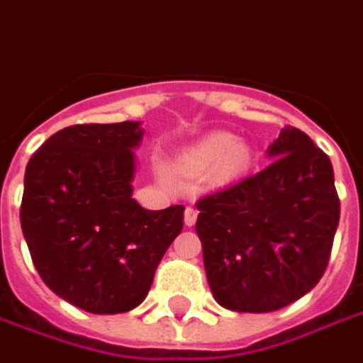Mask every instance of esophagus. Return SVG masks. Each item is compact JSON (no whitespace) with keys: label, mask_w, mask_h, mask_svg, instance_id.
<instances>
[{"label":"esophagus","mask_w":363,"mask_h":363,"mask_svg":"<svg viewBox=\"0 0 363 363\" xmlns=\"http://www.w3.org/2000/svg\"><path fill=\"white\" fill-rule=\"evenodd\" d=\"M197 221V211L194 209V207H187L186 213H184V223L187 225V227H194Z\"/></svg>","instance_id":"34e87169"}]
</instances>
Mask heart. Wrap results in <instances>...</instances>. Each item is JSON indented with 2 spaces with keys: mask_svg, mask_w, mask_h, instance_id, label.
<instances>
[{
  "mask_svg": "<svg viewBox=\"0 0 363 363\" xmlns=\"http://www.w3.org/2000/svg\"><path fill=\"white\" fill-rule=\"evenodd\" d=\"M249 164L251 148L245 142H237L229 132H211L177 157V167L184 176H211L217 186L231 184L243 176Z\"/></svg>",
  "mask_w": 363,
  "mask_h": 363,
  "instance_id": "obj_1",
  "label": "heart"
}]
</instances>
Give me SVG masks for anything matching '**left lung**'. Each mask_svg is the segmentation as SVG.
I'll return each mask as SVG.
<instances>
[{
  "instance_id": "obj_1",
  "label": "left lung",
  "mask_w": 363,
  "mask_h": 363,
  "mask_svg": "<svg viewBox=\"0 0 363 363\" xmlns=\"http://www.w3.org/2000/svg\"><path fill=\"white\" fill-rule=\"evenodd\" d=\"M257 176L197 201L209 289L223 308L272 312L322 279L338 229L330 157L298 128L281 130Z\"/></svg>"
}]
</instances>
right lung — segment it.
<instances>
[{
  "label": "right lung",
  "mask_w": 363,
  "mask_h": 363,
  "mask_svg": "<svg viewBox=\"0 0 363 363\" xmlns=\"http://www.w3.org/2000/svg\"><path fill=\"white\" fill-rule=\"evenodd\" d=\"M142 122L59 130L25 167L21 229L37 272L57 296L92 314L146 298L184 227V206L150 211L132 197Z\"/></svg>",
  "instance_id": "add662e5"
}]
</instances>
